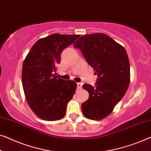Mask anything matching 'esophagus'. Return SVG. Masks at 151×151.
Returning <instances> with one entry per match:
<instances>
[{"label":"esophagus","instance_id":"obj_1","mask_svg":"<svg viewBox=\"0 0 151 151\" xmlns=\"http://www.w3.org/2000/svg\"><path fill=\"white\" fill-rule=\"evenodd\" d=\"M82 85H83V84H82V83H81V82L77 83V88H78V90H80V89L82 88Z\"/></svg>","mask_w":151,"mask_h":151}]
</instances>
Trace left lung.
Returning a JSON list of instances; mask_svg holds the SVG:
<instances>
[{
	"label": "left lung",
	"mask_w": 151,
	"mask_h": 151,
	"mask_svg": "<svg viewBox=\"0 0 151 151\" xmlns=\"http://www.w3.org/2000/svg\"><path fill=\"white\" fill-rule=\"evenodd\" d=\"M73 45L98 76L95 87L83 85L89 97L82 104V113L89 119L101 120L112 113L129 85L127 53L121 45L103 33L82 36Z\"/></svg>",
	"instance_id": "1"
}]
</instances>
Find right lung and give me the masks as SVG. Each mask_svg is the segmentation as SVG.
I'll use <instances>...</instances> for the list:
<instances>
[{
	"label": "right lung",
	"mask_w": 151,
	"mask_h": 151,
	"mask_svg": "<svg viewBox=\"0 0 151 151\" xmlns=\"http://www.w3.org/2000/svg\"><path fill=\"white\" fill-rule=\"evenodd\" d=\"M80 36L56 33L39 39L24 60L22 80L26 99L41 119L57 121L65 115L77 84L56 76V66L63 50Z\"/></svg>",
	"instance_id": "obj_1"
}]
</instances>
